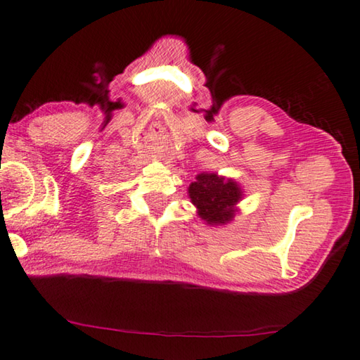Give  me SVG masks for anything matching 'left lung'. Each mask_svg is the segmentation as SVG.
<instances>
[{"label":"left lung","instance_id":"8db88e82","mask_svg":"<svg viewBox=\"0 0 360 360\" xmlns=\"http://www.w3.org/2000/svg\"><path fill=\"white\" fill-rule=\"evenodd\" d=\"M191 202L210 226H224L236 216V205L242 200V189L236 181L216 173L197 174L189 186Z\"/></svg>","mask_w":360,"mask_h":360}]
</instances>
